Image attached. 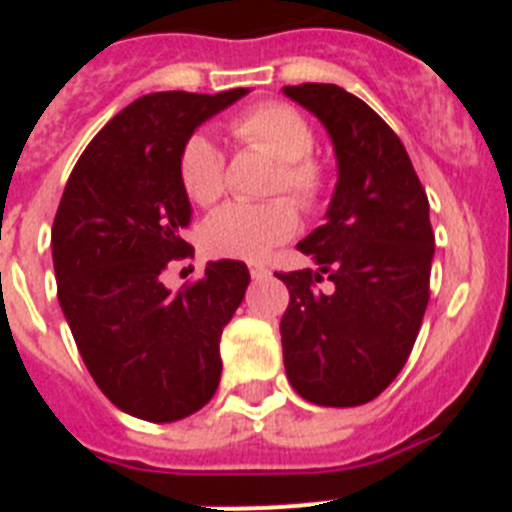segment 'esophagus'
Returning <instances> with one entry per match:
<instances>
[{"label":"esophagus","instance_id":"esophagus-1","mask_svg":"<svg viewBox=\"0 0 512 512\" xmlns=\"http://www.w3.org/2000/svg\"><path fill=\"white\" fill-rule=\"evenodd\" d=\"M269 277V269L264 264H251V279L253 282H259V279Z\"/></svg>","mask_w":512,"mask_h":512}]
</instances>
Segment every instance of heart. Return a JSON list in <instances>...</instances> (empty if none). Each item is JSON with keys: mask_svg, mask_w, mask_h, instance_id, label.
I'll return each instance as SVG.
<instances>
[{"mask_svg": "<svg viewBox=\"0 0 512 512\" xmlns=\"http://www.w3.org/2000/svg\"><path fill=\"white\" fill-rule=\"evenodd\" d=\"M230 130L246 146L277 158L279 169L271 189L292 194L302 207H318L328 192V171L312 158L315 133L310 122L284 102H261L230 122ZM179 179L197 205H212L225 189V158L215 140L194 133L179 156ZM295 205L284 197L271 202H230L207 217L202 228L205 248L225 259L256 261L297 230Z\"/></svg>", "mask_w": 512, "mask_h": 512, "instance_id": "1", "label": "heart"}]
</instances>
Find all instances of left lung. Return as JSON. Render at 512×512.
<instances>
[{
    "label": "left lung",
    "mask_w": 512,
    "mask_h": 512,
    "mask_svg": "<svg viewBox=\"0 0 512 512\" xmlns=\"http://www.w3.org/2000/svg\"><path fill=\"white\" fill-rule=\"evenodd\" d=\"M284 94L323 122L338 161L325 225L297 243L318 269L277 274L289 289L284 369L305 400L354 408L390 387L418 338L436 251L428 197L402 140L369 104L336 84Z\"/></svg>",
    "instance_id": "obj_1"
}]
</instances>
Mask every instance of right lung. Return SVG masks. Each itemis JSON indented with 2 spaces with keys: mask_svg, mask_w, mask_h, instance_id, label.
I'll return each instance as SVG.
<instances>
[{
  "mask_svg": "<svg viewBox=\"0 0 512 512\" xmlns=\"http://www.w3.org/2000/svg\"><path fill=\"white\" fill-rule=\"evenodd\" d=\"M248 89L156 92L117 112L81 153L53 220L58 302L104 397L122 413L174 423L220 384V336L251 282L243 261H210L171 292L161 274L194 248L179 156L202 122Z\"/></svg>",
  "mask_w": 512,
  "mask_h": 512,
  "instance_id": "right-lung-1",
  "label": "right lung"
}]
</instances>
